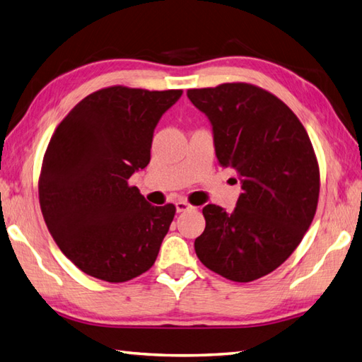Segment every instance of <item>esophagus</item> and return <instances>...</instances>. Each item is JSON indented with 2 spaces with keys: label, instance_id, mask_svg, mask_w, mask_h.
<instances>
[{
  "label": "esophagus",
  "instance_id": "1",
  "mask_svg": "<svg viewBox=\"0 0 362 362\" xmlns=\"http://www.w3.org/2000/svg\"><path fill=\"white\" fill-rule=\"evenodd\" d=\"M194 206H192L189 202L186 200H178L176 202V211L178 212H184V211H190Z\"/></svg>",
  "mask_w": 362,
  "mask_h": 362
}]
</instances>
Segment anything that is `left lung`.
<instances>
[{"mask_svg":"<svg viewBox=\"0 0 362 362\" xmlns=\"http://www.w3.org/2000/svg\"><path fill=\"white\" fill-rule=\"evenodd\" d=\"M208 115L218 164L242 182L233 212L203 208L195 252L209 270L248 283L278 269L300 245L317 211L320 170L311 140L292 109L253 84L189 88Z\"/></svg>","mask_w":362,"mask_h":362,"instance_id":"1","label":"left lung"}]
</instances>
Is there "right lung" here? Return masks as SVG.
Masks as SVG:
<instances>
[{"instance_id": "right-lung-1", "label": "right lung", "mask_w": 362, "mask_h": 362, "mask_svg": "<svg viewBox=\"0 0 362 362\" xmlns=\"http://www.w3.org/2000/svg\"><path fill=\"white\" fill-rule=\"evenodd\" d=\"M181 95V88H100L51 136L40 209L57 247L84 274L124 283L156 261L176 208L150 204L128 180L148 165L154 128Z\"/></svg>"}]
</instances>
